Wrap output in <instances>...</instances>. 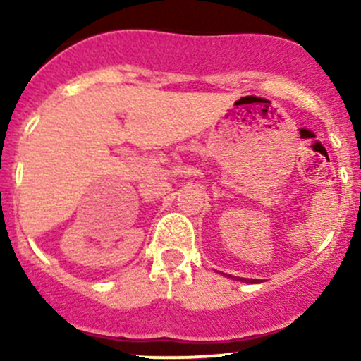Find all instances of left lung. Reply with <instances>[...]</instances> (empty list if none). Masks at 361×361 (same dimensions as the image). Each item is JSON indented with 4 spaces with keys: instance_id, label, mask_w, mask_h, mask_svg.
I'll return each mask as SVG.
<instances>
[{
    "instance_id": "8db88e82",
    "label": "left lung",
    "mask_w": 361,
    "mask_h": 361,
    "mask_svg": "<svg viewBox=\"0 0 361 361\" xmlns=\"http://www.w3.org/2000/svg\"><path fill=\"white\" fill-rule=\"evenodd\" d=\"M235 279H238V278H235ZM238 281H246V279H245V278H241V279H238ZM248 281H250V279H248Z\"/></svg>"
}]
</instances>
